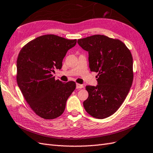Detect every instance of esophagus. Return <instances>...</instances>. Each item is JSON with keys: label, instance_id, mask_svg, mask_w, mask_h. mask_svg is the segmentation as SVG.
<instances>
[{"label": "esophagus", "instance_id": "34e87169", "mask_svg": "<svg viewBox=\"0 0 153 153\" xmlns=\"http://www.w3.org/2000/svg\"><path fill=\"white\" fill-rule=\"evenodd\" d=\"M83 87H84L83 85H81V84H79V83L76 84V88H82Z\"/></svg>", "mask_w": 153, "mask_h": 153}]
</instances>
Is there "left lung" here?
I'll return each mask as SVG.
<instances>
[{
    "mask_svg": "<svg viewBox=\"0 0 153 153\" xmlns=\"http://www.w3.org/2000/svg\"><path fill=\"white\" fill-rule=\"evenodd\" d=\"M88 52L89 67L98 73L96 87L87 86L88 97L83 102L88 114L103 119L115 113L123 103L133 81V59L130 50L119 39L94 35L78 39Z\"/></svg>",
    "mask_w": 153,
    "mask_h": 153,
    "instance_id": "left-lung-1",
    "label": "left lung"
}]
</instances>
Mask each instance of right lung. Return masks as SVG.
<instances>
[{"instance_id":"obj_1","label":"right lung","mask_w":153,"mask_h":153,"mask_svg":"<svg viewBox=\"0 0 153 153\" xmlns=\"http://www.w3.org/2000/svg\"><path fill=\"white\" fill-rule=\"evenodd\" d=\"M56 35L39 36L22 47L17 60V82L23 96L36 114L45 120L60 116L68 97L76 89L74 81L62 83L52 74L61 69L67 51L76 45Z\"/></svg>"}]
</instances>
